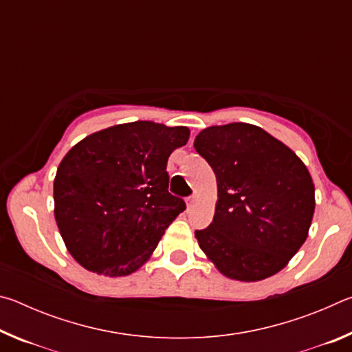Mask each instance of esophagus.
<instances>
[{"label": "esophagus", "instance_id": "esophagus-1", "mask_svg": "<svg viewBox=\"0 0 352 352\" xmlns=\"http://www.w3.org/2000/svg\"><path fill=\"white\" fill-rule=\"evenodd\" d=\"M195 204H197V197H188L186 199V206H188V210H190V208H194L195 206Z\"/></svg>", "mask_w": 352, "mask_h": 352}]
</instances>
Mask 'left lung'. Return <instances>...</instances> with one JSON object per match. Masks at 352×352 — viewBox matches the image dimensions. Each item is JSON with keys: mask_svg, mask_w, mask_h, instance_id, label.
<instances>
[{"mask_svg": "<svg viewBox=\"0 0 352 352\" xmlns=\"http://www.w3.org/2000/svg\"><path fill=\"white\" fill-rule=\"evenodd\" d=\"M194 147L217 180L212 222L195 231L201 252L234 281L276 275L306 242L312 223L315 186L306 164L247 122L204 129Z\"/></svg>", "mask_w": 352, "mask_h": 352, "instance_id": "1", "label": "left lung"}]
</instances>
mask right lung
Listing matches in <instances>:
<instances>
[{
    "label": "right lung",
    "mask_w": 352,
    "mask_h": 352,
    "mask_svg": "<svg viewBox=\"0 0 352 352\" xmlns=\"http://www.w3.org/2000/svg\"><path fill=\"white\" fill-rule=\"evenodd\" d=\"M189 129L153 121L118 124L77 142L58 164L54 217L83 269L127 276L141 269L184 201L169 194L168 158Z\"/></svg>",
    "instance_id": "1"
}]
</instances>
